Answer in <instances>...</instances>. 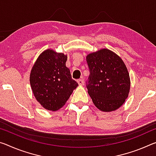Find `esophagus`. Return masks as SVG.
<instances>
[{
    "instance_id": "obj_1",
    "label": "esophagus",
    "mask_w": 156,
    "mask_h": 156,
    "mask_svg": "<svg viewBox=\"0 0 156 156\" xmlns=\"http://www.w3.org/2000/svg\"><path fill=\"white\" fill-rule=\"evenodd\" d=\"M77 82L78 83L79 85L82 86V85H84V79L83 78H80V79H78V80H77Z\"/></svg>"
}]
</instances>
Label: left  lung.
Masks as SVG:
<instances>
[{
  "instance_id": "obj_1",
  "label": "left lung",
  "mask_w": 156,
  "mask_h": 156,
  "mask_svg": "<svg viewBox=\"0 0 156 156\" xmlns=\"http://www.w3.org/2000/svg\"><path fill=\"white\" fill-rule=\"evenodd\" d=\"M90 68L87 85L94 104L103 112H112L122 106L129 94L130 80L122 59L107 48L86 57Z\"/></svg>"
}]
</instances>
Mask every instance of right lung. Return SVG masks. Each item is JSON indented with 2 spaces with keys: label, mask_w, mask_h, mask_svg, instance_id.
I'll list each match as a JSON object with an SVG mask.
<instances>
[{
  "label": "right lung",
  "mask_w": 156,
  "mask_h": 156,
  "mask_svg": "<svg viewBox=\"0 0 156 156\" xmlns=\"http://www.w3.org/2000/svg\"><path fill=\"white\" fill-rule=\"evenodd\" d=\"M67 55L53 49L43 51L34 62L30 83L36 100L44 109L56 111L63 107L78 84L66 66Z\"/></svg>",
  "instance_id": "right-lung-1"
}]
</instances>
